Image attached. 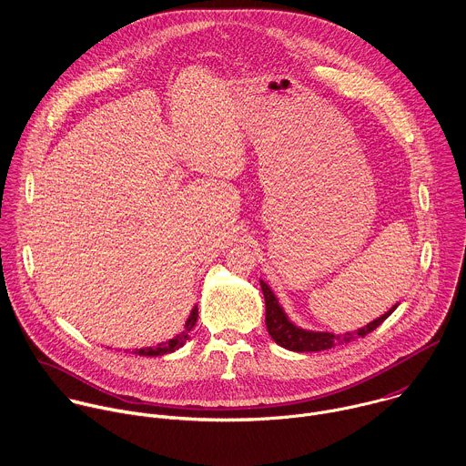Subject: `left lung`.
I'll return each mask as SVG.
<instances>
[{
    "label": "left lung",
    "mask_w": 466,
    "mask_h": 466,
    "mask_svg": "<svg viewBox=\"0 0 466 466\" xmlns=\"http://www.w3.org/2000/svg\"><path fill=\"white\" fill-rule=\"evenodd\" d=\"M260 288H262L264 300H266L268 333L279 346H282L289 351H320V350H328L337 344H346L350 340L364 337V335L371 333L379 324H382L397 308V304L391 306L384 315H380L379 319L368 322L366 326H362L355 331H346V333L335 335L331 331H311V329H304V328L293 324L289 320V317L286 315V311L282 309V306L279 304V299L275 297V293L264 280H260Z\"/></svg>",
    "instance_id": "1"
}]
</instances>
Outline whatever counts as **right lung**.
<instances>
[{
  "instance_id": "obj_1",
  "label": "right lung",
  "mask_w": 466,
  "mask_h": 466,
  "mask_svg": "<svg viewBox=\"0 0 466 466\" xmlns=\"http://www.w3.org/2000/svg\"><path fill=\"white\" fill-rule=\"evenodd\" d=\"M197 319H198V308L195 306V308L191 309L187 320H186V326H184L182 333H178V335H175L173 339H169V340H166V342H160V344H157V346L135 350L133 353H137V355H147V357H158V355H166V353L177 351L178 348H182V346L187 342L189 333H191V329H193L195 324H197Z\"/></svg>"
}]
</instances>
